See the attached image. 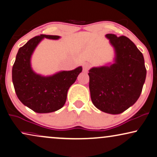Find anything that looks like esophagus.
Returning <instances> with one entry per match:
<instances>
[{
	"instance_id": "esophagus-1",
	"label": "esophagus",
	"mask_w": 157,
	"mask_h": 157,
	"mask_svg": "<svg viewBox=\"0 0 157 157\" xmlns=\"http://www.w3.org/2000/svg\"><path fill=\"white\" fill-rule=\"evenodd\" d=\"M90 64L89 63H86L83 65V70H84V71H85V72L87 71V70L90 69Z\"/></svg>"
}]
</instances>
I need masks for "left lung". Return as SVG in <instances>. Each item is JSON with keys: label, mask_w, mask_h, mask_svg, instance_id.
Segmentation results:
<instances>
[{"label": "left lung", "mask_w": 157, "mask_h": 157, "mask_svg": "<svg viewBox=\"0 0 157 157\" xmlns=\"http://www.w3.org/2000/svg\"><path fill=\"white\" fill-rule=\"evenodd\" d=\"M115 51L114 63L89 70L93 105L108 114L122 113L140 98L147 70L142 52L126 36L107 34Z\"/></svg>", "instance_id": "8db88e82"}]
</instances>
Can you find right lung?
<instances>
[{"instance_id": "right-lung-1", "label": "right lung", "mask_w": 157, "mask_h": 157, "mask_svg": "<svg viewBox=\"0 0 157 157\" xmlns=\"http://www.w3.org/2000/svg\"><path fill=\"white\" fill-rule=\"evenodd\" d=\"M57 40L58 35H40L29 40L20 48L12 69L15 93L24 105L37 113L57 111L65 105L67 91L76 81L82 67L61 71L51 76L36 74L30 64L33 52L43 38Z\"/></svg>"}]
</instances>
